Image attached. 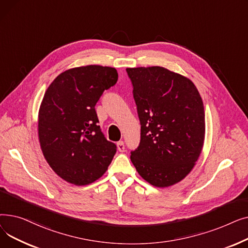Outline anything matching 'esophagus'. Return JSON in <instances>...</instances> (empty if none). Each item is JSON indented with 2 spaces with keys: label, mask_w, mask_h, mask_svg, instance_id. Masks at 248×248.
Returning a JSON list of instances; mask_svg holds the SVG:
<instances>
[{
  "label": "esophagus",
  "mask_w": 248,
  "mask_h": 248,
  "mask_svg": "<svg viewBox=\"0 0 248 248\" xmlns=\"http://www.w3.org/2000/svg\"><path fill=\"white\" fill-rule=\"evenodd\" d=\"M116 146H117V150H119L120 152H124V142L123 140L117 141Z\"/></svg>",
  "instance_id": "1"
}]
</instances>
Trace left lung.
Returning a JSON list of instances; mask_svg holds the SVG:
<instances>
[{"label": "left lung", "instance_id": "1", "mask_svg": "<svg viewBox=\"0 0 248 248\" xmlns=\"http://www.w3.org/2000/svg\"><path fill=\"white\" fill-rule=\"evenodd\" d=\"M140 123L139 147L131 152L138 173L155 187L183 180L201 154L205 111L189 78L164 67L126 68Z\"/></svg>", "mask_w": 248, "mask_h": 248}]
</instances>
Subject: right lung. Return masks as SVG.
<instances>
[{
  "instance_id": "add662e5",
  "label": "right lung",
  "mask_w": 248,
  "mask_h": 248,
  "mask_svg": "<svg viewBox=\"0 0 248 248\" xmlns=\"http://www.w3.org/2000/svg\"><path fill=\"white\" fill-rule=\"evenodd\" d=\"M117 77L115 68L87 65L62 72L46 90L39 110V141L52 170L68 183H93L116 153L98 125L95 104Z\"/></svg>"
}]
</instances>
